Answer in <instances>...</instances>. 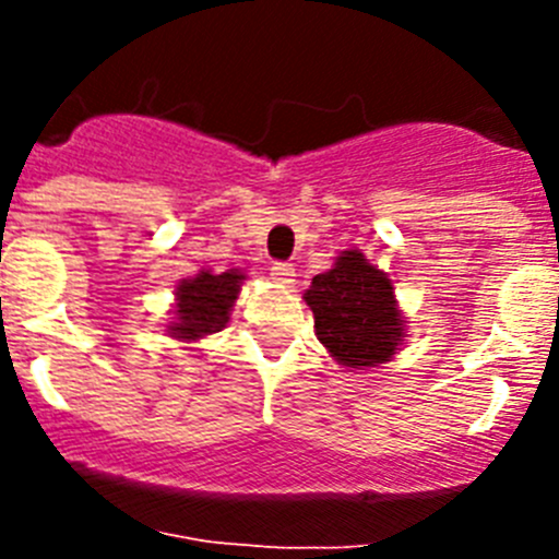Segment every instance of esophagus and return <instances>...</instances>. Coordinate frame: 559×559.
Returning a JSON list of instances; mask_svg holds the SVG:
<instances>
[{
  "label": "esophagus",
  "instance_id": "esophagus-1",
  "mask_svg": "<svg viewBox=\"0 0 559 559\" xmlns=\"http://www.w3.org/2000/svg\"><path fill=\"white\" fill-rule=\"evenodd\" d=\"M294 265L290 263H274L271 265V280H276L280 285H294Z\"/></svg>",
  "mask_w": 559,
  "mask_h": 559
}]
</instances>
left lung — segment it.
I'll list each match as a JSON object with an SVG mask.
<instances>
[{"mask_svg": "<svg viewBox=\"0 0 559 559\" xmlns=\"http://www.w3.org/2000/svg\"><path fill=\"white\" fill-rule=\"evenodd\" d=\"M302 299L313 310L316 335L341 367L386 364L406 338L394 283L358 249L341 251L333 269L313 276Z\"/></svg>", "mask_w": 559, "mask_h": 559, "instance_id": "1", "label": "left lung"}]
</instances>
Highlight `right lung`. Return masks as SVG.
<instances>
[{
  "label": "right lung",
  "mask_w": 559,
  "mask_h": 559,
  "mask_svg": "<svg viewBox=\"0 0 559 559\" xmlns=\"http://www.w3.org/2000/svg\"><path fill=\"white\" fill-rule=\"evenodd\" d=\"M243 280L246 274L240 269H229L224 274L204 269L190 280H181L176 285V310L167 333L179 341H195L224 330Z\"/></svg>",
  "instance_id": "1"
}]
</instances>
